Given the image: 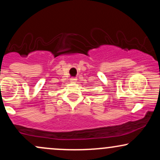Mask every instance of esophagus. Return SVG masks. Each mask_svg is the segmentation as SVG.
Masks as SVG:
<instances>
[{
  "label": "esophagus",
  "instance_id": "34e87169",
  "mask_svg": "<svg viewBox=\"0 0 160 160\" xmlns=\"http://www.w3.org/2000/svg\"><path fill=\"white\" fill-rule=\"evenodd\" d=\"M71 82H76V80H77V79L76 78H71Z\"/></svg>",
  "mask_w": 160,
  "mask_h": 160
}]
</instances>
